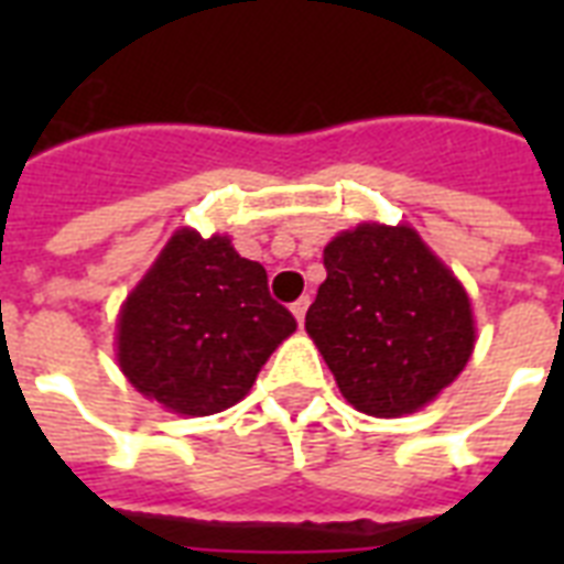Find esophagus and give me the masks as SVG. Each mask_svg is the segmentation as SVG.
I'll use <instances>...</instances> for the list:
<instances>
[{
	"instance_id": "esophagus-1",
	"label": "esophagus",
	"mask_w": 564,
	"mask_h": 564,
	"mask_svg": "<svg viewBox=\"0 0 564 564\" xmlns=\"http://www.w3.org/2000/svg\"><path fill=\"white\" fill-rule=\"evenodd\" d=\"M307 307H310V299H299L292 304V316L299 318V325H304V316H307Z\"/></svg>"
}]
</instances>
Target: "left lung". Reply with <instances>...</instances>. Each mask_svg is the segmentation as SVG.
<instances>
[{"mask_svg":"<svg viewBox=\"0 0 564 564\" xmlns=\"http://www.w3.org/2000/svg\"><path fill=\"white\" fill-rule=\"evenodd\" d=\"M325 269L304 327L354 410L398 419L454 383L474 351L471 301L410 225L343 230Z\"/></svg>","mask_w":564,"mask_h":564,"instance_id":"8db88e82","label":"left lung"}]
</instances>
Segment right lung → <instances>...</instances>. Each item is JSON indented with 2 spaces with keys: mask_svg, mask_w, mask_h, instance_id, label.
<instances>
[{
  "mask_svg": "<svg viewBox=\"0 0 564 564\" xmlns=\"http://www.w3.org/2000/svg\"><path fill=\"white\" fill-rule=\"evenodd\" d=\"M292 330L263 265L228 237L181 228L122 304L117 360L137 392L170 412L213 415L246 398Z\"/></svg>",
  "mask_w": 564,
  "mask_h": 564,
  "instance_id": "right-lung-1",
  "label": "right lung"
}]
</instances>
